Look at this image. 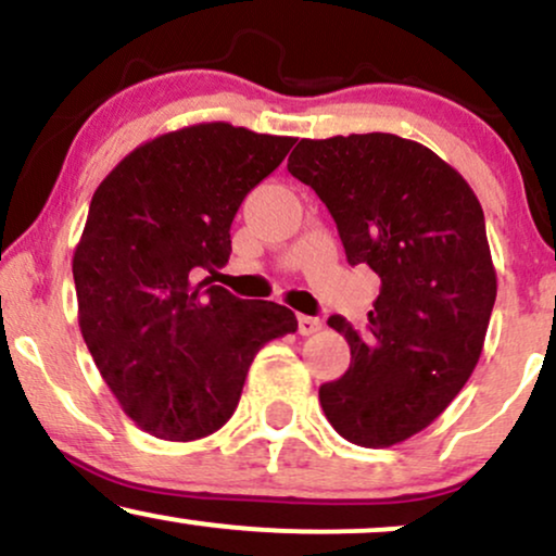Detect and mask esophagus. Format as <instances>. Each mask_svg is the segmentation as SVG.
<instances>
[{
    "label": "esophagus",
    "instance_id": "esophagus-1",
    "mask_svg": "<svg viewBox=\"0 0 556 556\" xmlns=\"http://www.w3.org/2000/svg\"><path fill=\"white\" fill-rule=\"evenodd\" d=\"M320 326H324V320H320V318L298 316V331H300V337H311V333L320 331Z\"/></svg>",
    "mask_w": 556,
    "mask_h": 556
}]
</instances>
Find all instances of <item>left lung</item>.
Here are the masks:
<instances>
[{
    "label": "left lung",
    "mask_w": 556,
    "mask_h": 556,
    "mask_svg": "<svg viewBox=\"0 0 556 556\" xmlns=\"http://www.w3.org/2000/svg\"><path fill=\"white\" fill-rule=\"evenodd\" d=\"M287 170L331 212L346 261L380 277V295L350 344V370L318 391L333 430L391 447L443 414L481 357L497 298L484 212L456 168L396 134L300 139Z\"/></svg>",
    "instance_id": "1"
}]
</instances>
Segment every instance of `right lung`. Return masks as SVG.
Segmentation results:
<instances>
[{
  "label": "right lung",
  "instance_id": "obj_1",
  "mask_svg": "<svg viewBox=\"0 0 556 556\" xmlns=\"http://www.w3.org/2000/svg\"><path fill=\"white\" fill-rule=\"evenodd\" d=\"M292 144L225 122L184 126L131 150L92 193L72 258L79 331L139 430L173 443L219 430L256 352L298 331L290 307L193 282L227 264L240 202Z\"/></svg>",
  "mask_w": 556,
  "mask_h": 556
}]
</instances>
